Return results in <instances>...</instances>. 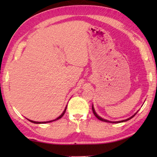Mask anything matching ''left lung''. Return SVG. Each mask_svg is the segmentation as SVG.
<instances>
[{
	"label": "left lung",
	"instance_id": "1",
	"mask_svg": "<svg viewBox=\"0 0 157 157\" xmlns=\"http://www.w3.org/2000/svg\"><path fill=\"white\" fill-rule=\"evenodd\" d=\"M92 111H93V113H94V115H95V117L97 119H98L99 120H101V121H105V122H109V123H121V122H124V121H128V120H129L130 119H132V117H134L136 115V113H136L135 114L133 115V116H132L131 117H129V118H128V119H125V120H123V121H108V120H106V119H102V118H101V117H99L97 114H96V112H95V111H94V107H93V106H92Z\"/></svg>",
	"mask_w": 157,
	"mask_h": 157
}]
</instances>
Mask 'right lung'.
<instances>
[{"instance_id":"right-lung-1","label":"right lung","mask_w":157,"mask_h":157,"mask_svg":"<svg viewBox=\"0 0 157 157\" xmlns=\"http://www.w3.org/2000/svg\"><path fill=\"white\" fill-rule=\"evenodd\" d=\"M66 109H67V106L65 107V110H64V111H63V113H62V114L60 115L58 118H56V119H55V120H52V121H45V122H38V121H32V120H29V119H28V120H29V121L30 122H32V123H50V122H51V121H56V120H58V119H61L62 117L64 115V114H65V111H66Z\"/></svg>"}]
</instances>
